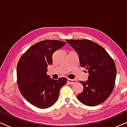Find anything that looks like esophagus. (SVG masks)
<instances>
[{"label": "esophagus", "instance_id": "esophagus-1", "mask_svg": "<svg viewBox=\"0 0 127 127\" xmlns=\"http://www.w3.org/2000/svg\"><path fill=\"white\" fill-rule=\"evenodd\" d=\"M67 83L70 84H75L76 83V80L75 79H67Z\"/></svg>", "mask_w": 127, "mask_h": 127}]
</instances>
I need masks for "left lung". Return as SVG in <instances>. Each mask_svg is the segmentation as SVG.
<instances>
[{"mask_svg":"<svg viewBox=\"0 0 127 127\" xmlns=\"http://www.w3.org/2000/svg\"><path fill=\"white\" fill-rule=\"evenodd\" d=\"M77 52L80 65L88 70V80L80 81L83 91L77 96L85 105L94 106L103 103L112 94L117 74L113 60L105 48L87 39L66 40Z\"/></svg>","mask_w":127,"mask_h":127,"instance_id":"obj_1","label":"left lung"}]
</instances>
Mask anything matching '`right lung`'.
Wrapping results in <instances>:
<instances>
[{
  "label": "right lung",
  "mask_w": 127,
  "mask_h": 127,
  "mask_svg": "<svg viewBox=\"0 0 127 127\" xmlns=\"http://www.w3.org/2000/svg\"><path fill=\"white\" fill-rule=\"evenodd\" d=\"M66 43L45 40L36 43L21 57L17 67V84L22 96L29 103L41 109L53 106L59 97L61 88L67 79L54 80L47 74L53 54Z\"/></svg>",
  "instance_id": "1"
}]
</instances>
